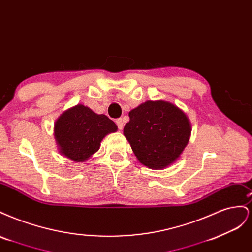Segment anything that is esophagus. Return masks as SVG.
<instances>
[{
  "mask_svg": "<svg viewBox=\"0 0 252 252\" xmlns=\"http://www.w3.org/2000/svg\"><path fill=\"white\" fill-rule=\"evenodd\" d=\"M116 124H117V126H118V128L120 129V130H122V129H123L124 122H123V120H122V119H118L116 121Z\"/></svg>",
  "mask_w": 252,
  "mask_h": 252,
  "instance_id": "1",
  "label": "esophagus"
}]
</instances>
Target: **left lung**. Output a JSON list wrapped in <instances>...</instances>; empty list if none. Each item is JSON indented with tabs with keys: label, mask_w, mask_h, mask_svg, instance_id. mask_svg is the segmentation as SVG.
<instances>
[{
	"label": "left lung",
	"mask_w": 252,
	"mask_h": 252,
	"mask_svg": "<svg viewBox=\"0 0 252 252\" xmlns=\"http://www.w3.org/2000/svg\"><path fill=\"white\" fill-rule=\"evenodd\" d=\"M124 135L139 161L151 169L165 168L186 147L190 124L186 114L165 101H147L129 112Z\"/></svg>",
	"instance_id": "1"
}]
</instances>
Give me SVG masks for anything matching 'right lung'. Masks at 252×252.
<instances>
[{
	"label": "right lung",
	"mask_w": 252,
	"mask_h": 252,
	"mask_svg": "<svg viewBox=\"0 0 252 252\" xmlns=\"http://www.w3.org/2000/svg\"><path fill=\"white\" fill-rule=\"evenodd\" d=\"M117 129L114 122L105 114H96L80 104L58 119L55 136L65 157L74 162H84L98 150L104 136Z\"/></svg>",
	"instance_id": "add662e5"
}]
</instances>
